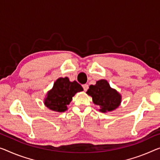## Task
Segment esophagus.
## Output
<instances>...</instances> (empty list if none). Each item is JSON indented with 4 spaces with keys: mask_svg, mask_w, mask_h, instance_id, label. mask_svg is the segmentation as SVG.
Returning a JSON list of instances; mask_svg holds the SVG:
<instances>
[{
    "mask_svg": "<svg viewBox=\"0 0 160 160\" xmlns=\"http://www.w3.org/2000/svg\"><path fill=\"white\" fill-rule=\"evenodd\" d=\"M82 87H83V90H84V91L88 90V84H83V85H82Z\"/></svg>",
    "mask_w": 160,
    "mask_h": 160,
    "instance_id": "esophagus-1",
    "label": "esophagus"
}]
</instances>
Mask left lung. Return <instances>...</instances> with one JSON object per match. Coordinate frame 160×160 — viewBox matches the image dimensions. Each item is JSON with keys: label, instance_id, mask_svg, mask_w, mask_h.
Instances as JSON below:
<instances>
[{"label": "left lung", "instance_id": "1", "mask_svg": "<svg viewBox=\"0 0 160 160\" xmlns=\"http://www.w3.org/2000/svg\"><path fill=\"white\" fill-rule=\"evenodd\" d=\"M87 93L92 97L93 102L100 107L102 112L112 111L121 103V96L110 87L106 80H99L95 85H91Z\"/></svg>", "mask_w": 160, "mask_h": 160}]
</instances>
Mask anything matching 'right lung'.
Wrapping results in <instances>:
<instances>
[{
    "label": "right lung",
    "mask_w": 160,
    "mask_h": 160,
    "mask_svg": "<svg viewBox=\"0 0 160 160\" xmlns=\"http://www.w3.org/2000/svg\"><path fill=\"white\" fill-rule=\"evenodd\" d=\"M82 91V86L76 81L71 82L67 77L59 78L56 81L52 89L48 92L44 103L53 111L63 112L67 109V105L76 93Z\"/></svg>",
    "instance_id": "obj_1"
}]
</instances>
